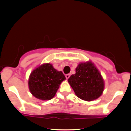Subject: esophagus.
<instances>
[{"instance_id":"esophagus-1","label":"esophagus","mask_w":131,"mask_h":131,"mask_svg":"<svg viewBox=\"0 0 131 131\" xmlns=\"http://www.w3.org/2000/svg\"><path fill=\"white\" fill-rule=\"evenodd\" d=\"M65 77H66V78H67V79H68L70 77V74H66V75H65Z\"/></svg>"}]
</instances>
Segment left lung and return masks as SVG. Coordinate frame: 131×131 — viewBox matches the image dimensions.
Returning <instances> with one entry per match:
<instances>
[{
  "label": "left lung",
  "instance_id": "obj_1",
  "mask_svg": "<svg viewBox=\"0 0 131 131\" xmlns=\"http://www.w3.org/2000/svg\"><path fill=\"white\" fill-rule=\"evenodd\" d=\"M78 97L85 101L96 100L103 94L104 79L92 61L80 62L76 68V73L68 79Z\"/></svg>",
  "mask_w": 131,
  "mask_h": 131
}]
</instances>
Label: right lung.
<instances>
[{
  "mask_svg": "<svg viewBox=\"0 0 131 131\" xmlns=\"http://www.w3.org/2000/svg\"><path fill=\"white\" fill-rule=\"evenodd\" d=\"M66 79L62 71L55 69L49 63L36 68L29 75L28 87L34 97L49 100L55 97L61 82Z\"/></svg>",
  "mask_w": 131,
  "mask_h": 131,
  "instance_id": "1",
  "label": "right lung"
}]
</instances>
